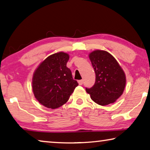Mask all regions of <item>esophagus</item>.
Wrapping results in <instances>:
<instances>
[{"mask_svg":"<svg viewBox=\"0 0 150 150\" xmlns=\"http://www.w3.org/2000/svg\"><path fill=\"white\" fill-rule=\"evenodd\" d=\"M78 83H79V84L80 85H81L83 83V80L81 79V80H79L78 81Z\"/></svg>","mask_w":150,"mask_h":150,"instance_id":"obj_1","label":"esophagus"}]
</instances>
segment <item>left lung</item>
Returning <instances> with one entry per match:
<instances>
[{"mask_svg": "<svg viewBox=\"0 0 150 150\" xmlns=\"http://www.w3.org/2000/svg\"><path fill=\"white\" fill-rule=\"evenodd\" d=\"M96 73V82L86 91L100 105L113 103L123 94L126 84L124 71L110 53L96 50L89 54Z\"/></svg>", "mask_w": 150, "mask_h": 150, "instance_id": "obj_1", "label": "left lung"}]
</instances>
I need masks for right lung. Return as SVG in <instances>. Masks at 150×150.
<instances>
[{
    "label": "right lung",
    "instance_id": "1",
    "mask_svg": "<svg viewBox=\"0 0 150 150\" xmlns=\"http://www.w3.org/2000/svg\"><path fill=\"white\" fill-rule=\"evenodd\" d=\"M69 54L59 52L40 63L33 76L32 87L37 100L47 108H58L66 103L78 85L67 67Z\"/></svg>",
    "mask_w": 150,
    "mask_h": 150
}]
</instances>
